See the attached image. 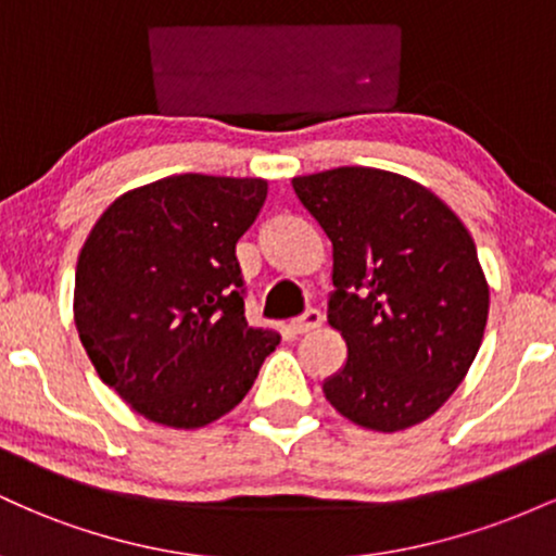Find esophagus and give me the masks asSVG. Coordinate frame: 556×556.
Returning <instances> with one entry per match:
<instances>
[{
  "label": "esophagus",
  "mask_w": 556,
  "mask_h": 556,
  "mask_svg": "<svg viewBox=\"0 0 556 556\" xmlns=\"http://www.w3.org/2000/svg\"><path fill=\"white\" fill-rule=\"evenodd\" d=\"M321 321H324L321 311L308 308L303 316L292 318V321H290V331H292V334H305V331H314V329L321 327Z\"/></svg>",
  "instance_id": "34e87169"
}]
</instances>
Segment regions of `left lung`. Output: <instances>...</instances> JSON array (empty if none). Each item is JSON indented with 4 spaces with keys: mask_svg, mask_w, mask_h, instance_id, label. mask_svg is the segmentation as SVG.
<instances>
[{
    "mask_svg": "<svg viewBox=\"0 0 556 556\" xmlns=\"http://www.w3.org/2000/svg\"><path fill=\"white\" fill-rule=\"evenodd\" d=\"M331 240L329 324L348 361L324 394L363 429L426 420L468 374L489 316L476 242L424 185L371 167L295 177Z\"/></svg>",
    "mask_w": 556,
    "mask_h": 556,
    "instance_id": "1",
    "label": "left lung"
}]
</instances>
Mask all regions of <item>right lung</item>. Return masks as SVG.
I'll use <instances>...</instances> for the list:
<instances>
[{"label": "right lung", "instance_id": "right-lung-1", "mask_svg": "<svg viewBox=\"0 0 556 556\" xmlns=\"http://www.w3.org/2000/svg\"><path fill=\"white\" fill-rule=\"evenodd\" d=\"M266 180L175 175L119 195L75 271V327L101 381L132 410L198 429L245 397L279 334L245 318L235 245Z\"/></svg>", "mask_w": 556, "mask_h": 556}]
</instances>
